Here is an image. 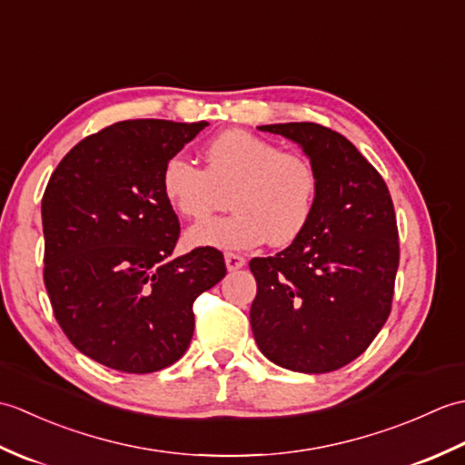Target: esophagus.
<instances>
[{
    "label": "esophagus",
    "instance_id": "esophagus-1",
    "mask_svg": "<svg viewBox=\"0 0 465 465\" xmlns=\"http://www.w3.org/2000/svg\"><path fill=\"white\" fill-rule=\"evenodd\" d=\"M223 262H225V268L227 272H235V270H242L245 265V258L240 253H225L223 255Z\"/></svg>",
    "mask_w": 465,
    "mask_h": 465
}]
</instances>
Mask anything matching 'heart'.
<instances>
[{"mask_svg": "<svg viewBox=\"0 0 465 465\" xmlns=\"http://www.w3.org/2000/svg\"><path fill=\"white\" fill-rule=\"evenodd\" d=\"M205 170L172 155L162 170L165 200L183 217H205L230 200L232 213L185 232L190 248L243 252L270 240L288 245L308 227L320 175L308 157L245 130H227L205 145Z\"/></svg>", "mask_w": 465, "mask_h": 465, "instance_id": "heart-1", "label": "heart"}]
</instances>
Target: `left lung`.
<instances>
[{
    "instance_id": "obj_1",
    "label": "left lung",
    "mask_w": 465,
    "mask_h": 465,
    "mask_svg": "<svg viewBox=\"0 0 465 465\" xmlns=\"http://www.w3.org/2000/svg\"><path fill=\"white\" fill-rule=\"evenodd\" d=\"M258 130L302 147L320 175L308 227L273 258H253L250 323L260 351L285 370L328 373L373 341L391 310L400 263L391 195L338 132L312 122Z\"/></svg>"
}]
</instances>
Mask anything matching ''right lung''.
Instances as JSON below:
<instances>
[{"instance_id":"obj_1","label":"right lung","mask_w":465,"mask_h":465,"mask_svg":"<svg viewBox=\"0 0 465 465\" xmlns=\"http://www.w3.org/2000/svg\"><path fill=\"white\" fill-rule=\"evenodd\" d=\"M207 122L127 120L77 143L42 200L44 282L57 323L107 368L152 373L175 363L193 335V302L223 280V255L173 258L180 222L162 170Z\"/></svg>"}]
</instances>
